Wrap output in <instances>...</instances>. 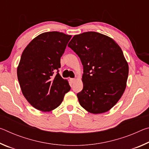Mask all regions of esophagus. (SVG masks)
Instances as JSON below:
<instances>
[{
  "label": "esophagus",
  "mask_w": 149,
  "mask_h": 149,
  "mask_svg": "<svg viewBox=\"0 0 149 149\" xmlns=\"http://www.w3.org/2000/svg\"><path fill=\"white\" fill-rule=\"evenodd\" d=\"M70 80V81H71L72 84H73V83H74L75 81H76V79H75V78H71Z\"/></svg>",
  "instance_id": "obj_1"
}]
</instances>
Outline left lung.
Masks as SVG:
<instances>
[{"label": "left lung", "mask_w": 149, "mask_h": 149, "mask_svg": "<svg viewBox=\"0 0 149 149\" xmlns=\"http://www.w3.org/2000/svg\"><path fill=\"white\" fill-rule=\"evenodd\" d=\"M84 65L79 104L94 114L110 110L125 91L129 65L113 39L97 32L75 35L69 42Z\"/></svg>", "instance_id": "8db88e82"}]
</instances>
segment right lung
Returning a JSON list of instances; mask_svg holds the SVG:
<instances>
[{
    "instance_id": "obj_1",
    "label": "right lung",
    "mask_w": 149,
    "mask_h": 149,
    "mask_svg": "<svg viewBox=\"0 0 149 149\" xmlns=\"http://www.w3.org/2000/svg\"><path fill=\"white\" fill-rule=\"evenodd\" d=\"M71 37L58 31L42 33L22 52L17 68L20 88L29 104L42 112L59 107L71 89L68 80L58 73L60 58Z\"/></svg>"
}]
</instances>
